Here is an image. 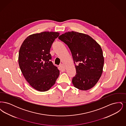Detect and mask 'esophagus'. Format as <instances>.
<instances>
[{
	"mask_svg": "<svg viewBox=\"0 0 126 126\" xmlns=\"http://www.w3.org/2000/svg\"><path fill=\"white\" fill-rule=\"evenodd\" d=\"M60 68H61V69L62 70H65V66L63 65V64H60Z\"/></svg>",
	"mask_w": 126,
	"mask_h": 126,
	"instance_id": "34e87169",
	"label": "esophagus"
}]
</instances>
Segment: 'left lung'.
Masks as SVG:
<instances>
[{
    "instance_id": "obj_1",
    "label": "left lung",
    "mask_w": 126,
    "mask_h": 126,
    "mask_svg": "<svg viewBox=\"0 0 126 126\" xmlns=\"http://www.w3.org/2000/svg\"><path fill=\"white\" fill-rule=\"evenodd\" d=\"M69 48L75 65L76 75L72 84L78 89L89 90L98 82L102 76L104 57L100 45L91 36L71 31L59 37Z\"/></svg>"
}]
</instances>
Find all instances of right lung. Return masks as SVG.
Returning <instances> with one entry per match:
<instances>
[{
  "label": "right lung",
  "mask_w": 126,
  "mask_h": 126,
  "mask_svg": "<svg viewBox=\"0 0 126 126\" xmlns=\"http://www.w3.org/2000/svg\"><path fill=\"white\" fill-rule=\"evenodd\" d=\"M60 32H43L28 36L22 44L18 56L19 66L30 85L40 92L49 90L60 75L50 61V48Z\"/></svg>",
  "instance_id": "1"
}]
</instances>
